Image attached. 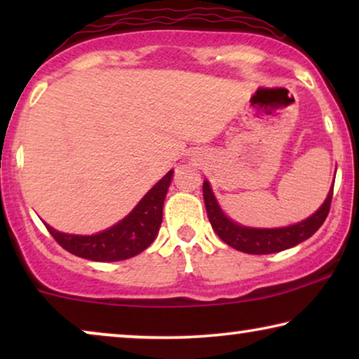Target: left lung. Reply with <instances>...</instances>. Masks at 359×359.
Masks as SVG:
<instances>
[{
	"mask_svg": "<svg viewBox=\"0 0 359 359\" xmlns=\"http://www.w3.org/2000/svg\"><path fill=\"white\" fill-rule=\"evenodd\" d=\"M203 196L209 222L220 240H224L230 247L240 250L243 253L269 255L296 247L304 240L311 238L320 229V225L325 222L327 215L330 212L333 188L328 191L325 203L318 208L316 214H312L311 217L302 220V222L281 229H252L235 224L233 220H230L222 212V209H220V205L214 198L209 181H204Z\"/></svg>",
	"mask_w": 359,
	"mask_h": 359,
	"instance_id": "left-lung-1",
	"label": "left lung"
}]
</instances>
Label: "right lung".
I'll return each mask as SVG.
<instances>
[{
  "label": "right lung",
  "mask_w": 359,
  "mask_h": 359,
  "mask_svg": "<svg viewBox=\"0 0 359 359\" xmlns=\"http://www.w3.org/2000/svg\"><path fill=\"white\" fill-rule=\"evenodd\" d=\"M173 170L168 171L149 193H147L134 210L96 235L62 233L50 225L46 227L57 243L67 252L93 262H121L135 257L154 242L163 219V203L168 193Z\"/></svg>",
  "instance_id": "add662e5"
}]
</instances>
